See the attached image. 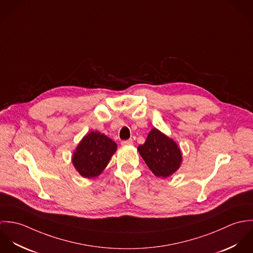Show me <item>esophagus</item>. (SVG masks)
Instances as JSON below:
<instances>
[{
	"instance_id": "1",
	"label": "esophagus",
	"mask_w": 253,
	"mask_h": 253,
	"mask_svg": "<svg viewBox=\"0 0 253 253\" xmlns=\"http://www.w3.org/2000/svg\"><path fill=\"white\" fill-rule=\"evenodd\" d=\"M133 144V140L132 139H128V140H124L122 141V145H132Z\"/></svg>"
}]
</instances>
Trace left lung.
I'll return each mask as SVG.
<instances>
[{
    "mask_svg": "<svg viewBox=\"0 0 253 253\" xmlns=\"http://www.w3.org/2000/svg\"><path fill=\"white\" fill-rule=\"evenodd\" d=\"M137 150L150 170L157 177H169L180 168V148L173 139L156 127L152 128L144 144L139 145Z\"/></svg>",
    "mask_w": 253,
    "mask_h": 253,
    "instance_id": "1",
    "label": "left lung"
}]
</instances>
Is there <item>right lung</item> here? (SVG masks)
Returning <instances> with one entry per match:
<instances>
[{
  "mask_svg": "<svg viewBox=\"0 0 253 253\" xmlns=\"http://www.w3.org/2000/svg\"><path fill=\"white\" fill-rule=\"evenodd\" d=\"M117 151V143L99 131L88 132L77 146L72 156L76 170L84 178H95L105 169Z\"/></svg>",
  "mask_w": 253,
  "mask_h": 253,
  "instance_id": "right-lung-1",
  "label": "right lung"
}]
</instances>
